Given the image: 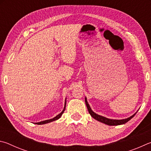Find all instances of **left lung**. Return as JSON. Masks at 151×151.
Masks as SVG:
<instances>
[{
    "instance_id": "left-lung-1",
    "label": "left lung",
    "mask_w": 151,
    "mask_h": 151,
    "mask_svg": "<svg viewBox=\"0 0 151 151\" xmlns=\"http://www.w3.org/2000/svg\"><path fill=\"white\" fill-rule=\"evenodd\" d=\"M85 101H86V104L87 108H88V110L89 113V114L91 115V116L92 117H93L95 119H96L97 121H100L103 123L106 124V125H111V126H114V125H123V124H125L127 122H128L129 120H131L132 118H133L137 113H134V115H133L132 116H131L130 117L127 118V119H108L105 117H103V116H101L99 115L96 114V113H94L93 111L91 110L90 106H89V104L88 103V101H87V98L86 97L85 98Z\"/></svg>"
}]
</instances>
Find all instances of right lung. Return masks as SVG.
<instances>
[{"instance_id": "1", "label": "right lung", "mask_w": 151, "mask_h": 151, "mask_svg": "<svg viewBox=\"0 0 151 151\" xmlns=\"http://www.w3.org/2000/svg\"><path fill=\"white\" fill-rule=\"evenodd\" d=\"M65 105H66V99L65 100V105H64V107H63V109L62 112H61L60 114H58L57 116H55V117H54L53 119H48V120H46V121H40V122L38 123H35V124H37V125H43V124H46L50 122H52V121H54L55 120H58V119H60L61 117V116L62 115V114L64 112V111L65 109Z\"/></svg>"}]
</instances>
